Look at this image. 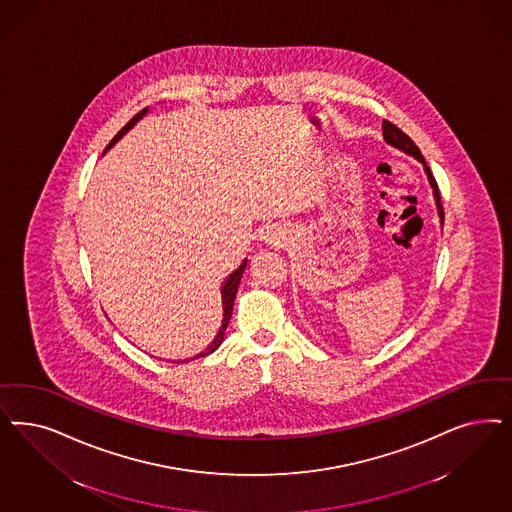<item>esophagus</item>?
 Segmentation results:
<instances>
[{
    "label": "esophagus",
    "mask_w": 512,
    "mask_h": 512,
    "mask_svg": "<svg viewBox=\"0 0 512 512\" xmlns=\"http://www.w3.org/2000/svg\"><path fill=\"white\" fill-rule=\"evenodd\" d=\"M262 239H264L265 245H269V247H282V243L286 241V231L273 226V228H267Z\"/></svg>",
    "instance_id": "esophagus-1"
}]
</instances>
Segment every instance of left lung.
I'll use <instances>...</instances> for the list:
<instances>
[{
	"label": "left lung",
	"instance_id": "left-lung-1",
	"mask_svg": "<svg viewBox=\"0 0 512 512\" xmlns=\"http://www.w3.org/2000/svg\"><path fill=\"white\" fill-rule=\"evenodd\" d=\"M382 135H384V141H386L388 145H392L394 149H399L401 152L413 156L414 160H418L420 164L424 165V171H426V175H428L429 186H431V190H433V199H435V205H437V215H439L441 226H443L445 213H443V203H441V196H439V188H437V182L433 179V175H431V171H429L428 164H426V160H424L420 149L414 145V141L409 135H405V133L401 132L397 126H394V124L388 122V120L382 122Z\"/></svg>",
	"mask_w": 512,
	"mask_h": 512
}]
</instances>
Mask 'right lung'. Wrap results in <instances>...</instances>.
Masks as SVG:
<instances>
[{
	"label": "right lung",
	"instance_id": "1",
	"mask_svg": "<svg viewBox=\"0 0 512 512\" xmlns=\"http://www.w3.org/2000/svg\"><path fill=\"white\" fill-rule=\"evenodd\" d=\"M149 113V107H145L143 111H139L137 115L133 116L132 120L120 130V132L116 133L115 137H113V141L107 145V149H113L115 147V143H118L126 133L132 130L133 126L143 118V116ZM248 260H243V264L239 265L233 273L228 275V279L222 282V286H220V294H222V326H220V330L215 335V339L211 341V345L205 348V350H201L199 354H196L194 358H190V360H196V358H203V356H209V354H213L216 348L222 345V341H224V333H226V328H228V324H230L231 311H233V301H235V296H237V288H239V282L243 279V273H245V267H247ZM182 362H188V358L186 360H182Z\"/></svg>",
	"mask_w": 512,
	"mask_h": 512
}]
</instances>
